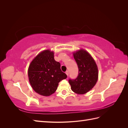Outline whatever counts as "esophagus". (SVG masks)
<instances>
[{"label":"esophagus","instance_id":"esophagus-1","mask_svg":"<svg viewBox=\"0 0 128 128\" xmlns=\"http://www.w3.org/2000/svg\"><path fill=\"white\" fill-rule=\"evenodd\" d=\"M66 75H67V76H68V75H69V72L67 70V71H66Z\"/></svg>","mask_w":128,"mask_h":128}]
</instances>
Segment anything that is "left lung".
Wrapping results in <instances>:
<instances>
[{"mask_svg":"<svg viewBox=\"0 0 128 128\" xmlns=\"http://www.w3.org/2000/svg\"><path fill=\"white\" fill-rule=\"evenodd\" d=\"M78 68V75L75 79L69 78L72 90L83 94L90 91L98 80V70L94 59L88 52L80 50L73 53Z\"/></svg>","mask_w":128,"mask_h":128,"instance_id":"obj_1","label":"left lung"}]
</instances>
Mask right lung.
Listing matches in <instances>:
<instances>
[{"label":"right lung","instance_id":"obj_1","mask_svg":"<svg viewBox=\"0 0 128 128\" xmlns=\"http://www.w3.org/2000/svg\"><path fill=\"white\" fill-rule=\"evenodd\" d=\"M30 83L38 94L49 96L54 93L61 80L67 75L61 70L60 64L54 59V53L45 50L38 54L28 69Z\"/></svg>","mask_w":128,"mask_h":128}]
</instances>
